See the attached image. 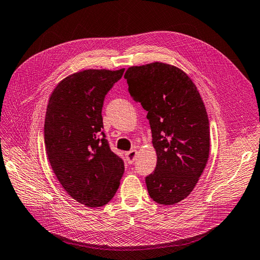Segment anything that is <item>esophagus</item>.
I'll use <instances>...</instances> for the list:
<instances>
[{"mask_svg": "<svg viewBox=\"0 0 260 260\" xmlns=\"http://www.w3.org/2000/svg\"><path fill=\"white\" fill-rule=\"evenodd\" d=\"M137 150H130L129 152H126L125 153V159H126V161H128V164H134V161H135V159H136V157H137Z\"/></svg>", "mask_w": 260, "mask_h": 260, "instance_id": "1", "label": "esophagus"}]
</instances>
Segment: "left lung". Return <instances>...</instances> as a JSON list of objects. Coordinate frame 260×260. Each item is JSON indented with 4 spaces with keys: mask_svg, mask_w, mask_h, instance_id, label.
I'll return each instance as SVG.
<instances>
[{
    "mask_svg": "<svg viewBox=\"0 0 260 260\" xmlns=\"http://www.w3.org/2000/svg\"><path fill=\"white\" fill-rule=\"evenodd\" d=\"M130 95L148 111L157 166L146 178L149 196L160 205L187 198L209 158V120L197 86L186 72L164 62L130 67Z\"/></svg>",
    "mask_w": 260,
    "mask_h": 260,
    "instance_id": "8db88e82",
    "label": "left lung"
}]
</instances>
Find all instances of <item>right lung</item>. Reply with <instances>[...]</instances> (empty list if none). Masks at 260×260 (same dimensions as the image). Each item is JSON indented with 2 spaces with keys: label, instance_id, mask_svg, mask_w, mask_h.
<instances>
[{
  "label": "right lung",
  "instance_id": "add662e5",
  "mask_svg": "<svg viewBox=\"0 0 260 260\" xmlns=\"http://www.w3.org/2000/svg\"><path fill=\"white\" fill-rule=\"evenodd\" d=\"M124 72L89 70L70 74L52 92L44 121V143L51 168L63 189L90 208L107 205L124 172L102 132L105 96Z\"/></svg>",
  "mask_w": 260,
  "mask_h": 260
}]
</instances>
